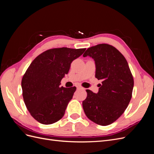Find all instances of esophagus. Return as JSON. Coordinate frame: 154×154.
I'll use <instances>...</instances> for the list:
<instances>
[{
    "mask_svg": "<svg viewBox=\"0 0 154 154\" xmlns=\"http://www.w3.org/2000/svg\"><path fill=\"white\" fill-rule=\"evenodd\" d=\"M76 87H77V88H78V89H80V88H82V87L81 86H80V85H78Z\"/></svg>",
    "mask_w": 154,
    "mask_h": 154,
    "instance_id": "1",
    "label": "esophagus"
}]
</instances>
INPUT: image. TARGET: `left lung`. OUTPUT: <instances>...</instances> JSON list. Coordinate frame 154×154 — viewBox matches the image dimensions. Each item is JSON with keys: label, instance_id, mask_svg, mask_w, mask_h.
<instances>
[{"label": "left lung", "instance_id": "obj_1", "mask_svg": "<svg viewBox=\"0 0 154 154\" xmlns=\"http://www.w3.org/2000/svg\"><path fill=\"white\" fill-rule=\"evenodd\" d=\"M94 59L95 77L102 80L97 93L86 90L82 105L87 117L94 123L109 125L123 114L131 100L134 79L123 55L113 46L98 44L88 48L83 57Z\"/></svg>", "mask_w": 154, "mask_h": 154}]
</instances>
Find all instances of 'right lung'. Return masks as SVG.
I'll return each mask as SVG.
<instances>
[{
  "instance_id": "add662e5",
  "label": "right lung",
  "mask_w": 154,
  "mask_h": 154,
  "mask_svg": "<svg viewBox=\"0 0 154 154\" xmlns=\"http://www.w3.org/2000/svg\"><path fill=\"white\" fill-rule=\"evenodd\" d=\"M85 49H51L38 55L31 62L22 80L25 105L37 122L50 125L64 116L75 87H60L71 64Z\"/></svg>"
}]
</instances>
